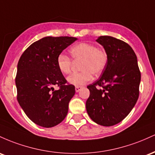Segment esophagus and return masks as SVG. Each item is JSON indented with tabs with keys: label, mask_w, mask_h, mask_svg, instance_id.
Returning a JSON list of instances; mask_svg holds the SVG:
<instances>
[{
	"label": "esophagus",
	"mask_w": 155,
	"mask_h": 155,
	"mask_svg": "<svg viewBox=\"0 0 155 155\" xmlns=\"http://www.w3.org/2000/svg\"><path fill=\"white\" fill-rule=\"evenodd\" d=\"M82 88V86H75V91L78 92Z\"/></svg>",
	"instance_id": "34e87169"
}]
</instances>
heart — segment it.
<instances>
[{"label": "heart", "instance_id": "1", "mask_svg": "<svg viewBox=\"0 0 155 155\" xmlns=\"http://www.w3.org/2000/svg\"><path fill=\"white\" fill-rule=\"evenodd\" d=\"M71 57L75 61H82L80 66L81 72L74 73L67 78L70 84L81 86L88 83L92 78V74L99 75L105 68L108 61L107 52L99 49L97 45L90 43H79L71 48ZM57 66L61 72L68 74L72 71V60L69 55L61 53L57 57Z\"/></svg>", "mask_w": 155, "mask_h": 155}]
</instances>
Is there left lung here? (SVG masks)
I'll use <instances>...</instances> for the list:
<instances>
[{
  "mask_svg": "<svg viewBox=\"0 0 155 155\" xmlns=\"http://www.w3.org/2000/svg\"><path fill=\"white\" fill-rule=\"evenodd\" d=\"M105 48L108 61L102 75L88 85L86 107L97 124L113 126L130 114L138 100L140 72L133 48L125 41L109 36L97 39Z\"/></svg>",
  "mask_w": 155,
  "mask_h": 155,
  "instance_id": "obj_1",
  "label": "left lung"
}]
</instances>
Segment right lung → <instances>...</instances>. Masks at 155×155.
Returning a JSON list of instances; mask_svg holds the SVG:
<instances>
[{"label":"right lung","mask_w":155,"mask_h":155,"mask_svg":"<svg viewBox=\"0 0 155 155\" xmlns=\"http://www.w3.org/2000/svg\"><path fill=\"white\" fill-rule=\"evenodd\" d=\"M76 40L47 36L31 44L20 56L15 78L17 101L28 117L39 126L54 127L67 115L75 88L59 71L56 61Z\"/></svg>","instance_id":"add662e5"}]
</instances>
